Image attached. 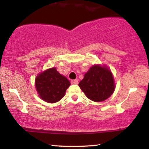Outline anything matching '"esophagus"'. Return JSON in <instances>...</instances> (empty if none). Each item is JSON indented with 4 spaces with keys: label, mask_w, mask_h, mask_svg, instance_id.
<instances>
[{
    "label": "esophagus",
    "mask_w": 149,
    "mask_h": 149,
    "mask_svg": "<svg viewBox=\"0 0 149 149\" xmlns=\"http://www.w3.org/2000/svg\"><path fill=\"white\" fill-rule=\"evenodd\" d=\"M71 84H77L78 80L77 79H72V80H71Z\"/></svg>",
    "instance_id": "1"
}]
</instances>
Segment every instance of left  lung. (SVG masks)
Segmentation results:
<instances>
[{
  "label": "left lung",
  "mask_w": 149,
  "mask_h": 149,
  "mask_svg": "<svg viewBox=\"0 0 149 149\" xmlns=\"http://www.w3.org/2000/svg\"><path fill=\"white\" fill-rule=\"evenodd\" d=\"M79 87L88 99L95 102H101L114 93V77L105 65H94L85 74Z\"/></svg>",
  "instance_id": "obj_1"
}]
</instances>
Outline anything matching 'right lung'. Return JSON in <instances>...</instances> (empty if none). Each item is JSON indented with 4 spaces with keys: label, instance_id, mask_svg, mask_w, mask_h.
I'll return each mask as SVG.
<instances>
[{
    "label": "right lung",
    "instance_id": "obj_1",
    "mask_svg": "<svg viewBox=\"0 0 149 149\" xmlns=\"http://www.w3.org/2000/svg\"><path fill=\"white\" fill-rule=\"evenodd\" d=\"M70 82L55 68L40 73L35 79V87L40 98L49 103L59 101L65 95Z\"/></svg>",
    "mask_w": 149,
    "mask_h": 149
}]
</instances>
